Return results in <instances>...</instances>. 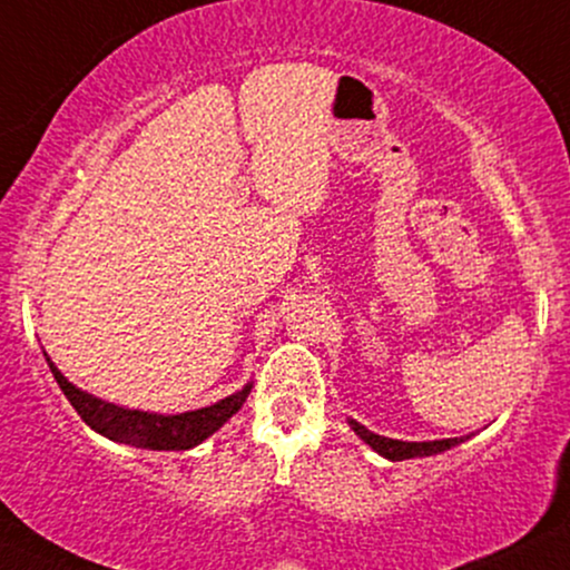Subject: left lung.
Here are the masks:
<instances>
[{"instance_id": "8db88e82", "label": "left lung", "mask_w": 570, "mask_h": 570, "mask_svg": "<svg viewBox=\"0 0 570 570\" xmlns=\"http://www.w3.org/2000/svg\"><path fill=\"white\" fill-rule=\"evenodd\" d=\"M350 426L355 429V434L363 439L365 444H371L379 455H384L389 460H410V458H429L436 455V452L452 450L460 442H465V436L460 439H439V442H400V439H386L368 431L365 426H360L357 421H350Z\"/></svg>"}]
</instances>
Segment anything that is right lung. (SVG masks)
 <instances>
[{
	"instance_id": "1",
	"label": "right lung",
	"mask_w": 570,
	"mask_h": 570,
	"mask_svg": "<svg viewBox=\"0 0 570 570\" xmlns=\"http://www.w3.org/2000/svg\"><path fill=\"white\" fill-rule=\"evenodd\" d=\"M49 371L57 384H60L62 394L68 397L76 413L81 415L86 426H91L97 434H102L112 442H124L131 446H141V450H191L207 436H213L223 423L232 417L236 410L244 405L249 389L244 386L242 392L232 394V397L215 402L210 407L191 410V413L181 415H157V413H141V410H128L110 405L91 394L81 392L55 368L52 360L47 357Z\"/></svg>"
}]
</instances>
